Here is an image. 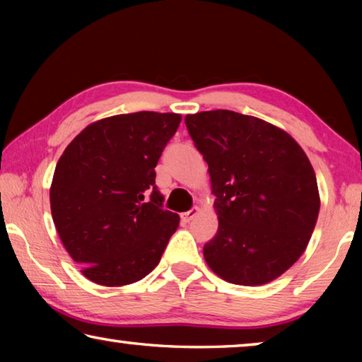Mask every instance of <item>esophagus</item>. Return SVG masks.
<instances>
[{"instance_id":"1","label":"esophagus","mask_w":362,"mask_h":362,"mask_svg":"<svg viewBox=\"0 0 362 362\" xmlns=\"http://www.w3.org/2000/svg\"><path fill=\"white\" fill-rule=\"evenodd\" d=\"M198 212H199L198 207H193V209L180 214V217H182L183 222H189V220H193L196 216H198Z\"/></svg>"}]
</instances>
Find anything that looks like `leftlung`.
<instances>
[{
	"label": "left lung",
	"mask_w": 362,
	"mask_h": 362,
	"mask_svg": "<svg viewBox=\"0 0 362 362\" xmlns=\"http://www.w3.org/2000/svg\"><path fill=\"white\" fill-rule=\"evenodd\" d=\"M185 124L216 196L206 263L226 283H272L305 252L320 214L308 156L284 129L231 110L187 115Z\"/></svg>",
	"instance_id": "8db88e82"
}]
</instances>
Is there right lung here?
Here are the masks:
<instances>
[{
    "label": "right lung",
    "instance_id": "add662e5",
    "mask_svg": "<svg viewBox=\"0 0 362 362\" xmlns=\"http://www.w3.org/2000/svg\"><path fill=\"white\" fill-rule=\"evenodd\" d=\"M180 121L177 113L110 116L84 127L57 161L54 225L93 283H137L161 260L180 217L163 209L155 168Z\"/></svg>",
    "mask_w": 362,
    "mask_h": 362
}]
</instances>
